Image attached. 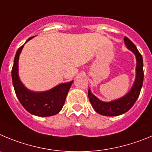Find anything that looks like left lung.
I'll list each match as a JSON object with an SVG mask.
<instances>
[{
  "mask_svg": "<svg viewBox=\"0 0 152 152\" xmlns=\"http://www.w3.org/2000/svg\"><path fill=\"white\" fill-rule=\"evenodd\" d=\"M124 42L127 48L131 50L136 56V74L135 82L129 92L126 94L124 96L109 102H102L98 99L96 96L93 95L89 88L88 91V95L90 102L95 111L101 115L113 117L121 115L128 111L139 98L141 88L142 87L144 79L142 56L139 52L136 45L126 36L124 37Z\"/></svg>",
  "mask_w": 152,
  "mask_h": 152,
  "instance_id": "8db88e82",
  "label": "left lung"
}]
</instances>
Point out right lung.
<instances>
[{
    "label": "right lung",
    "mask_w": 152,
    "mask_h": 152,
    "mask_svg": "<svg viewBox=\"0 0 152 152\" xmlns=\"http://www.w3.org/2000/svg\"><path fill=\"white\" fill-rule=\"evenodd\" d=\"M32 38L34 37L29 38L26 43ZM24 45L16 51L12 68V81L16 97L23 107L32 115L38 117L55 115L62 109L73 81L61 83L45 91H33L28 89L20 81L18 73L19 57Z\"/></svg>",
    "instance_id": "add662e5"
}]
</instances>
